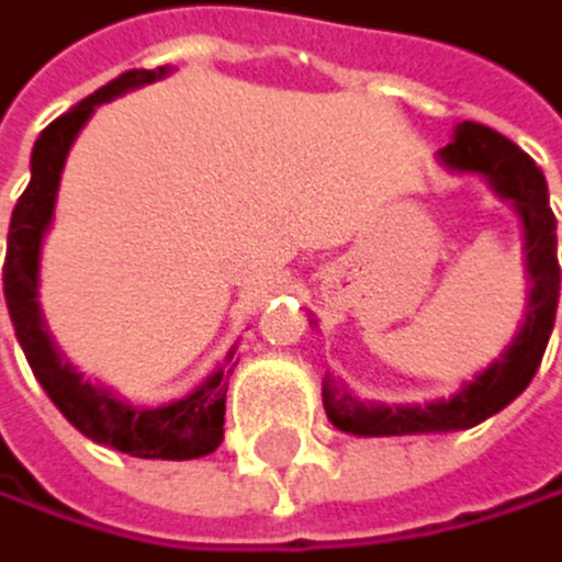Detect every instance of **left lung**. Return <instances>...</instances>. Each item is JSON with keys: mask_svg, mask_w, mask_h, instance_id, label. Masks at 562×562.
<instances>
[{"mask_svg": "<svg viewBox=\"0 0 562 562\" xmlns=\"http://www.w3.org/2000/svg\"><path fill=\"white\" fill-rule=\"evenodd\" d=\"M445 166L462 169V173H483L501 198L518 207L525 222V249H528V274H532V299H528V319L518 340L486 368V372L469 382L452 400H438L427 406H382L361 403L340 385H323V406L334 427L347 435L382 438V435H435V430H465L480 420L494 417L510 400H518L539 361L546 355L549 334L557 323L560 302V260H557V215L549 207V190L542 169L532 156L521 153L515 142L497 135L494 127L465 121L459 124L456 142L441 148Z\"/></svg>", "mask_w": 562, "mask_h": 562, "instance_id": "left-lung-1", "label": "left lung"}]
</instances>
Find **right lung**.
I'll return each mask as SVG.
<instances>
[{"label":"right lung","instance_id":"right-lung-1","mask_svg":"<svg viewBox=\"0 0 562 562\" xmlns=\"http://www.w3.org/2000/svg\"><path fill=\"white\" fill-rule=\"evenodd\" d=\"M166 72L169 68H132V72L117 76L114 82L100 86L93 97H86L82 103H76L68 114H61L41 132L34 156H30V183L13 207V222H9L2 292L9 305V319L16 326V337L30 368H34L44 393L52 396V403L76 430H82L97 445L117 448V452L138 459H201L207 452H215L225 438V393L233 368L215 372L187 400L156 409H135L103 393V389L82 382V375H76V368L61 361L37 308L41 239L44 228L52 225L61 166L79 135V127L89 121V114L100 103L121 97L124 89L156 82Z\"/></svg>","mask_w":562,"mask_h":562}]
</instances>
